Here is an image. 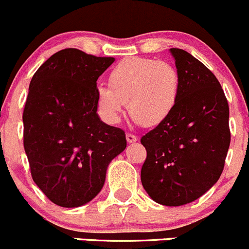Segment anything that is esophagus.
Returning <instances> with one entry per match:
<instances>
[{"mask_svg":"<svg viewBox=\"0 0 249 249\" xmlns=\"http://www.w3.org/2000/svg\"><path fill=\"white\" fill-rule=\"evenodd\" d=\"M137 140H138L137 136L132 135V133H129V132L126 133V141H127V143H135Z\"/></svg>","mask_w":249,"mask_h":249,"instance_id":"obj_1","label":"esophagus"}]
</instances>
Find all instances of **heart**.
Instances as JSON below:
<instances>
[{
	"label": "heart",
	"mask_w": 249,
	"mask_h": 249,
	"mask_svg": "<svg viewBox=\"0 0 249 249\" xmlns=\"http://www.w3.org/2000/svg\"><path fill=\"white\" fill-rule=\"evenodd\" d=\"M108 86H100L96 91L99 107L108 122L117 123L127 103L133 119L151 127L174 111L180 95V75L168 62L131 57L111 70Z\"/></svg>",
	"instance_id": "heart-1"
}]
</instances>
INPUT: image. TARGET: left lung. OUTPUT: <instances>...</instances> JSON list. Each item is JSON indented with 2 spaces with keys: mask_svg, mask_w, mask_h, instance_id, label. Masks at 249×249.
<instances>
[{
  "mask_svg": "<svg viewBox=\"0 0 249 249\" xmlns=\"http://www.w3.org/2000/svg\"><path fill=\"white\" fill-rule=\"evenodd\" d=\"M180 75L172 114L145 133L141 180L156 203L179 206L198 199L223 172L230 144L229 106L218 80L181 49H171Z\"/></svg>",
  "mask_w": 249,
  "mask_h": 249,
  "instance_id": "8db88e82",
  "label": "left lung"
}]
</instances>
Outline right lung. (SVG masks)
Here are the masks:
<instances>
[{
  "label": "right lung",
  "mask_w": 249,
  "mask_h": 249,
  "mask_svg": "<svg viewBox=\"0 0 249 249\" xmlns=\"http://www.w3.org/2000/svg\"><path fill=\"white\" fill-rule=\"evenodd\" d=\"M113 62V57L64 49L31 80L23 146L33 181L56 205L76 208L93 199L108 163L126 148L124 130L96 114V81Z\"/></svg>",
  "instance_id": "1"
}]
</instances>
